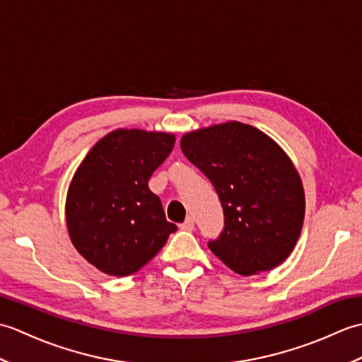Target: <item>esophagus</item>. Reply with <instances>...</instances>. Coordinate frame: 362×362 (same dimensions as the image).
<instances>
[{
	"label": "esophagus",
	"mask_w": 362,
	"mask_h": 362,
	"mask_svg": "<svg viewBox=\"0 0 362 362\" xmlns=\"http://www.w3.org/2000/svg\"><path fill=\"white\" fill-rule=\"evenodd\" d=\"M182 230H187V232H193L194 230V219L193 218H187V221L180 224Z\"/></svg>",
	"instance_id": "1"
}]
</instances>
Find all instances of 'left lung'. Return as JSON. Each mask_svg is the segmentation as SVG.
<instances>
[{"instance_id":"1","label":"left lung","mask_w":362,"mask_h":362,"mask_svg":"<svg viewBox=\"0 0 362 362\" xmlns=\"http://www.w3.org/2000/svg\"><path fill=\"white\" fill-rule=\"evenodd\" d=\"M185 157L209 177L226 227L210 250L240 275L280 266L303 227L305 191L281 146L240 121L196 129L180 140Z\"/></svg>"}]
</instances>
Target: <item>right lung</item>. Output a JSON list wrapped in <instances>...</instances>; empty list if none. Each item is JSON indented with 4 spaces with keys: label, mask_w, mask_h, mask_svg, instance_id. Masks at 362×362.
Instances as JSON below:
<instances>
[{
    "label": "right lung",
    "mask_w": 362,
    "mask_h": 362,
    "mask_svg": "<svg viewBox=\"0 0 362 362\" xmlns=\"http://www.w3.org/2000/svg\"><path fill=\"white\" fill-rule=\"evenodd\" d=\"M174 144L173 132L115 129L76 169L65 201L66 230L74 249L98 271L136 272L177 230L148 185Z\"/></svg>",
    "instance_id": "add662e5"
}]
</instances>
